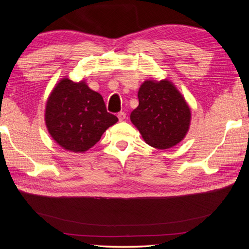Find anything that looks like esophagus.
Listing matches in <instances>:
<instances>
[{
  "label": "esophagus",
  "instance_id": "esophagus-1",
  "mask_svg": "<svg viewBox=\"0 0 249 249\" xmlns=\"http://www.w3.org/2000/svg\"><path fill=\"white\" fill-rule=\"evenodd\" d=\"M117 117L119 119V122H123V120L125 119V113L124 112H119L117 114Z\"/></svg>",
  "mask_w": 249,
  "mask_h": 249
}]
</instances>
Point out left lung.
Wrapping results in <instances>:
<instances>
[{
    "label": "left lung",
    "instance_id": "left-lung-1",
    "mask_svg": "<svg viewBox=\"0 0 249 249\" xmlns=\"http://www.w3.org/2000/svg\"><path fill=\"white\" fill-rule=\"evenodd\" d=\"M138 100L130 118L148 145L167 149L185 138L191 110L171 81H144L138 90Z\"/></svg>",
    "mask_w": 249,
    "mask_h": 249
}]
</instances>
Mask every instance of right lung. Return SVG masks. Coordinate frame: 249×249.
<instances>
[{
    "label": "right lung",
    "instance_id": "obj_1",
    "mask_svg": "<svg viewBox=\"0 0 249 249\" xmlns=\"http://www.w3.org/2000/svg\"><path fill=\"white\" fill-rule=\"evenodd\" d=\"M44 122L58 145L69 152L85 153L118 118L107 112L103 96L90 89L85 80L62 78L48 97Z\"/></svg>",
    "mask_w": 249,
    "mask_h": 249
}]
</instances>
